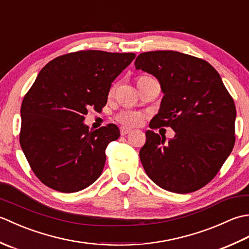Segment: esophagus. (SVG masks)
<instances>
[{
    "label": "esophagus",
    "instance_id": "34e87169",
    "mask_svg": "<svg viewBox=\"0 0 249 249\" xmlns=\"http://www.w3.org/2000/svg\"><path fill=\"white\" fill-rule=\"evenodd\" d=\"M130 131H131L130 128H127V127H121V135H122V136L127 135V134L130 133Z\"/></svg>",
    "mask_w": 249,
    "mask_h": 249
}]
</instances>
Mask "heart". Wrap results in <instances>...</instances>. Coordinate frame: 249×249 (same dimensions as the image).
<instances>
[{"label":"heart","mask_w":249,"mask_h":249,"mask_svg":"<svg viewBox=\"0 0 249 249\" xmlns=\"http://www.w3.org/2000/svg\"><path fill=\"white\" fill-rule=\"evenodd\" d=\"M114 89H115V87L111 88L109 94L112 95L114 93ZM142 120H143V114L134 110H123L116 115V121H118L122 125L127 126V127H133V126L139 125L142 122Z\"/></svg>","instance_id":"heart-1"}]
</instances>
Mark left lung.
<instances>
[{"mask_svg":"<svg viewBox=\"0 0 249 249\" xmlns=\"http://www.w3.org/2000/svg\"><path fill=\"white\" fill-rule=\"evenodd\" d=\"M137 70L155 76L163 97L152 129L171 127L166 142L146 130L140 160L158 186L178 194L202 188L215 178L235 143V105L219 73L206 61L178 51L140 53Z\"/></svg>","mask_w":249,"mask_h":249,"instance_id":"8db88e82","label":"left lung"}]
</instances>
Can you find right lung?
Listing matches in <instances>:
<instances>
[{
    "label": "right lung",
    "instance_id": "add662e5",
    "mask_svg": "<svg viewBox=\"0 0 249 249\" xmlns=\"http://www.w3.org/2000/svg\"><path fill=\"white\" fill-rule=\"evenodd\" d=\"M135 53L80 50L57 56L37 76L21 105L20 145L39 181L61 193H76L99 178L106 149L120 137L108 124L89 130V109L102 111L111 83Z\"/></svg>",
    "mask_w": 249,
    "mask_h": 249
}]
</instances>
